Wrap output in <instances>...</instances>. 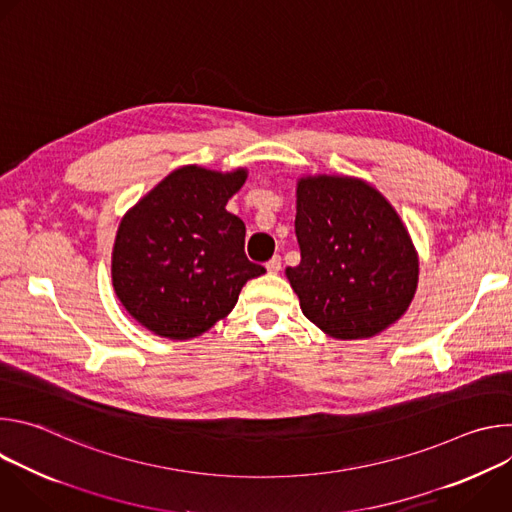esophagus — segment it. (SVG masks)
<instances>
[{
  "label": "esophagus",
  "mask_w": 512,
  "mask_h": 512,
  "mask_svg": "<svg viewBox=\"0 0 512 512\" xmlns=\"http://www.w3.org/2000/svg\"><path fill=\"white\" fill-rule=\"evenodd\" d=\"M265 267H267L269 273H277V271L281 269V257H279V255H273V257L265 263Z\"/></svg>",
  "instance_id": "34e87169"
}]
</instances>
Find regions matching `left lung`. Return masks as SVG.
<instances>
[{
	"mask_svg": "<svg viewBox=\"0 0 512 512\" xmlns=\"http://www.w3.org/2000/svg\"><path fill=\"white\" fill-rule=\"evenodd\" d=\"M296 237L302 261L285 275L304 316L328 336L371 338L407 312L419 261L377 188L350 176L300 178Z\"/></svg>",
	"mask_w": 512,
	"mask_h": 512,
	"instance_id": "8db88e82",
	"label": "left lung"
}]
</instances>
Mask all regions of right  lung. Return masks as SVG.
<instances>
[{
    "instance_id": "1",
    "label": "right lung",
    "mask_w": 512,
    "mask_h": 512,
    "mask_svg": "<svg viewBox=\"0 0 512 512\" xmlns=\"http://www.w3.org/2000/svg\"><path fill=\"white\" fill-rule=\"evenodd\" d=\"M247 170L184 166L145 194L117 229L111 277L123 308L148 330L190 340L235 308L265 273L245 255V223L227 210Z\"/></svg>"
}]
</instances>
